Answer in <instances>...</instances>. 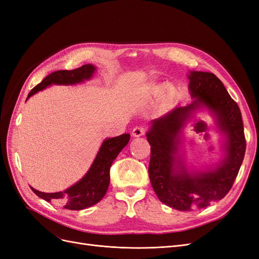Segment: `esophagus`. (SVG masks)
Segmentation results:
<instances>
[{
    "label": "esophagus",
    "mask_w": 259,
    "mask_h": 259,
    "mask_svg": "<svg viewBox=\"0 0 259 259\" xmlns=\"http://www.w3.org/2000/svg\"><path fill=\"white\" fill-rule=\"evenodd\" d=\"M146 133V127L143 126V125H138V126H135L132 131V135L134 137H139L145 135Z\"/></svg>",
    "instance_id": "34e87169"
}]
</instances>
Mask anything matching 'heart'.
Listing matches in <instances>:
<instances>
[{
    "label": "heart",
    "instance_id": "1",
    "mask_svg": "<svg viewBox=\"0 0 259 259\" xmlns=\"http://www.w3.org/2000/svg\"><path fill=\"white\" fill-rule=\"evenodd\" d=\"M154 92L156 95H161L163 93H166V95L169 96L171 94H174V88L173 86H167V88L166 86H159V88L155 89Z\"/></svg>",
    "mask_w": 259,
    "mask_h": 259
}]
</instances>
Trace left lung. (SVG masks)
I'll list each match as a JSON object with an SVG mask.
<instances>
[{
  "label": "left lung",
  "mask_w": 259,
  "mask_h": 259,
  "mask_svg": "<svg viewBox=\"0 0 259 259\" xmlns=\"http://www.w3.org/2000/svg\"><path fill=\"white\" fill-rule=\"evenodd\" d=\"M189 80L194 100L153 120L146 135L151 146L148 171L153 190L164 204L178 210L204 208L225 198L238 176L246 149L240 108L223 82L214 73L201 71H192ZM201 106L215 112L219 127L226 133V158L217 169L205 174L190 176L182 166L180 172H174L178 134Z\"/></svg>",
  "instance_id": "1"
}]
</instances>
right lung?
<instances>
[{
  "label": "right lung",
  "instance_id": "obj_1",
  "mask_svg": "<svg viewBox=\"0 0 259 259\" xmlns=\"http://www.w3.org/2000/svg\"><path fill=\"white\" fill-rule=\"evenodd\" d=\"M95 71V67L92 65H84L74 70H60L55 71L31 90L28 98L36 92L44 90L51 84H75L83 80L90 79ZM130 142V134H122L114 138L106 139L101 145L99 151L90 170L80 182L66 191L45 193L37 191L31 187L32 191L48 202H55L64 205L67 209L80 210L96 204L105 197L110 184V167L112 162L121 152L122 149Z\"/></svg>",
  "mask_w": 259,
  "mask_h": 259
}]
</instances>
